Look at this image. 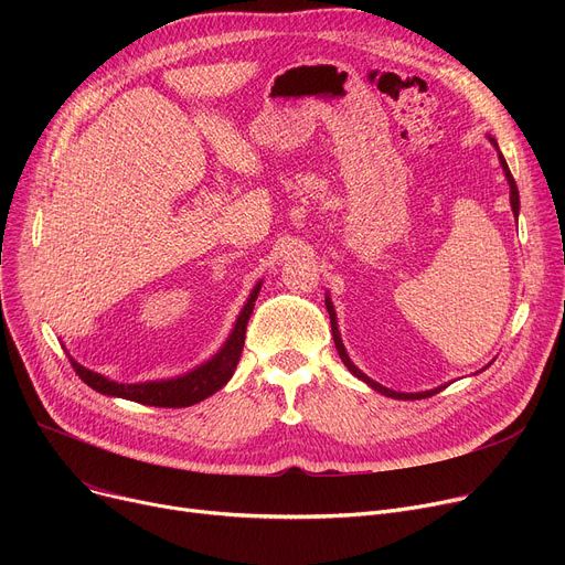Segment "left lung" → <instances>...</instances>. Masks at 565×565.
I'll return each instance as SVG.
<instances>
[{"instance_id":"8db88e82","label":"left lung","mask_w":565,"mask_h":565,"mask_svg":"<svg viewBox=\"0 0 565 565\" xmlns=\"http://www.w3.org/2000/svg\"><path fill=\"white\" fill-rule=\"evenodd\" d=\"M490 139V143L497 148V156H499V164H501V169H503V175H507V181H509V188H511V207H513V215L518 217L520 215V192H518V185H515V178L511 175V169H509V164H507V160H503V156H501V151H499V146H497V141L492 139V137H488ZM324 307H328V311H330V322H332V337H334V345H337V350H339V358H341V362L348 366V371L354 375V377H360L362 382H366L371 390H375L377 394H382V396H390V398H396V401H417V398H428V396H433V394H439L441 390H447V384H441V387H435V390H428V392H417V394H405V392H394V390H387V387H382L380 382H375V380H371L366 373H362L358 366L352 364V360L348 358V352H345V345H343V341H341V332H339V324H337V311H334V305H332V298H330V292H324Z\"/></svg>"}]
</instances>
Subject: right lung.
<instances>
[{
	"mask_svg": "<svg viewBox=\"0 0 565 565\" xmlns=\"http://www.w3.org/2000/svg\"><path fill=\"white\" fill-rule=\"evenodd\" d=\"M260 286H263V281H258L252 288L249 298H247L245 307L241 309V313H237L233 330H231L228 339L224 341V345L213 354L211 360L199 364L196 369H192L183 375L128 384V382L109 380L92 369H84L73 358H71V364H73L75 373L88 384V387L96 390L98 394L111 396V398H126V401L153 405V407H188V405L201 403L203 398L213 396L215 392H220L224 387V384L231 380L237 362H241L247 322L254 311V302L258 298Z\"/></svg>",
	"mask_w": 565,
	"mask_h": 565,
	"instance_id": "add662e5",
	"label": "right lung"
}]
</instances>
